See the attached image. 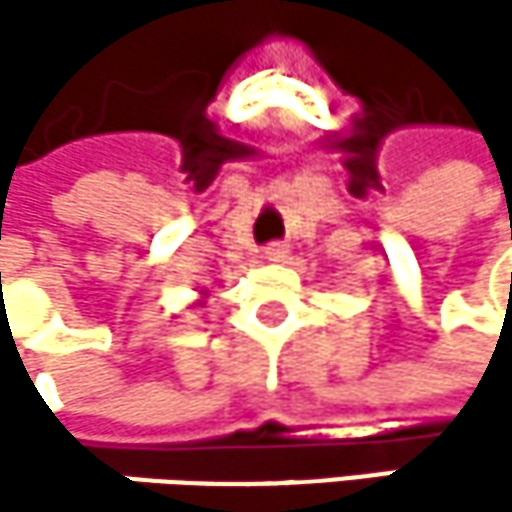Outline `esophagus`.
Masks as SVG:
<instances>
[{
	"mask_svg": "<svg viewBox=\"0 0 512 512\" xmlns=\"http://www.w3.org/2000/svg\"><path fill=\"white\" fill-rule=\"evenodd\" d=\"M263 260H269V263H281V260H287V249H284V246H278V243H272V246H266V249H263Z\"/></svg>",
	"mask_w": 512,
	"mask_h": 512,
	"instance_id": "obj_1",
	"label": "esophagus"
}]
</instances>
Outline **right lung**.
<instances>
[{
  "instance_id": "add662e5",
  "label": "right lung",
  "mask_w": 512,
  "mask_h": 512,
  "mask_svg": "<svg viewBox=\"0 0 512 512\" xmlns=\"http://www.w3.org/2000/svg\"><path fill=\"white\" fill-rule=\"evenodd\" d=\"M207 302V290H201V296H198V302L195 305H204Z\"/></svg>"
}]
</instances>
